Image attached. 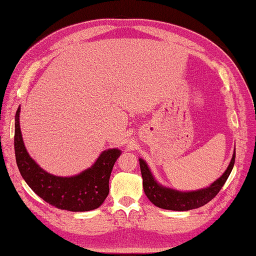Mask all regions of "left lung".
Wrapping results in <instances>:
<instances>
[{
    "mask_svg": "<svg viewBox=\"0 0 256 256\" xmlns=\"http://www.w3.org/2000/svg\"><path fill=\"white\" fill-rule=\"evenodd\" d=\"M235 157L236 151L234 150L232 158L224 174L210 186L196 190H178L162 185L159 182L156 180L148 164L142 158H138L146 196L152 204L164 210L188 211L203 206L219 193L224 184L226 183L232 170L234 164H235Z\"/></svg>",
    "mask_w": 256,
    "mask_h": 256,
    "instance_id": "left-lung-1",
    "label": "left lung"
}]
</instances>
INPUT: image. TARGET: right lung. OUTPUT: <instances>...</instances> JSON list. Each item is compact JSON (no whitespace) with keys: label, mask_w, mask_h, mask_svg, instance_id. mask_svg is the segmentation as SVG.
Wrapping results in <instances>:
<instances>
[{"label":"right lung","mask_w":256,"mask_h":256,"mask_svg":"<svg viewBox=\"0 0 256 256\" xmlns=\"http://www.w3.org/2000/svg\"><path fill=\"white\" fill-rule=\"evenodd\" d=\"M20 106L14 118V152L19 172L38 196L60 210L84 212L100 206L110 192L112 166L122 151L104 150L92 166L73 176H56L30 157L20 128Z\"/></svg>","instance_id":"obj_1"}]
</instances>
